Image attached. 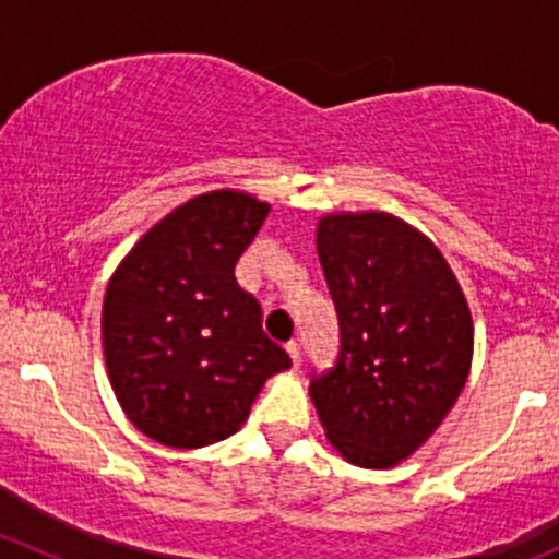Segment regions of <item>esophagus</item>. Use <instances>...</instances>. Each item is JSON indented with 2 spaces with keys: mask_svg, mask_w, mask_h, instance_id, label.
I'll return each mask as SVG.
<instances>
[{
  "mask_svg": "<svg viewBox=\"0 0 559 559\" xmlns=\"http://www.w3.org/2000/svg\"><path fill=\"white\" fill-rule=\"evenodd\" d=\"M286 354H289V357H292V365H295V368H300V362H302L300 343H297V341H289V343H286Z\"/></svg>",
  "mask_w": 559,
  "mask_h": 559,
  "instance_id": "34e87169",
  "label": "esophagus"
}]
</instances>
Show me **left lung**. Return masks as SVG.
I'll return each instance as SVG.
<instances>
[{"mask_svg": "<svg viewBox=\"0 0 559 559\" xmlns=\"http://www.w3.org/2000/svg\"><path fill=\"white\" fill-rule=\"evenodd\" d=\"M316 251L341 326L335 368L308 386L316 414L343 460L392 467L465 386L471 308L438 246L392 213L321 216Z\"/></svg>", "mask_w": 559, "mask_h": 559, "instance_id": "1", "label": "left lung"}]
</instances>
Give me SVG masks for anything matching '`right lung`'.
Masks as SVG:
<instances>
[{
  "instance_id": "add662e5",
  "label": "right lung",
  "mask_w": 559,
  "mask_h": 559,
  "mask_svg": "<svg viewBox=\"0 0 559 559\" xmlns=\"http://www.w3.org/2000/svg\"><path fill=\"white\" fill-rule=\"evenodd\" d=\"M267 213L248 191L191 197L132 246L107 284V379L129 421L162 447L229 438L264 381L292 368L262 332L259 302L235 281Z\"/></svg>"
}]
</instances>
